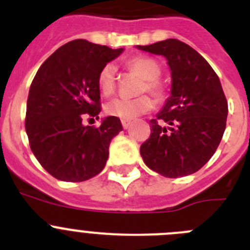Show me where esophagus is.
<instances>
[{
  "instance_id": "obj_1",
  "label": "esophagus",
  "mask_w": 250,
  "mask_h": 250,
  "mask_svg": "<svg viewBox=\"0 0 250 250\" xmlns=\"http://www.w3.org/2000/svg\"><path fill=\"white\" fill-rule=\"evenodd\" d=\"M121 124H123V127H124V129H129L130 125H131V121H129V120H123V121H121Z\"/></svg>"
}]
</instances>
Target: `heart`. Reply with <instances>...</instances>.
Returning a JSON list of instances; mask_svg holds the SVG:
<instances>
[{"instance_id":"heart-1","label":"heart","mask_w":250,"mask_h":250,"mask_svg":"<svg viewBox=\"0 0 250 250\" xmlns=\"http://www.w3.org/2000/svg\"><path fill=\"white\" fill-rule=\"evenodd\" d=\"M127 67L143 77L145 83L141 85L140 91H150L152 95L160 98L163 95V87L158 79L161 74L160 66L155 60L150 57H134L127 61ZM98 85L101 94L111 95L116 87V66L114 63H106L99 72ZM154 106L151 99L147 95H143L135 99L116 98L107 101L104 110L109 116L121 120H132L139 115L150 111Z\"/></svg>"}]
</instances>
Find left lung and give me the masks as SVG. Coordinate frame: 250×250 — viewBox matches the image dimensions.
<instances>
[{
    "label": "left lung",
    "mask_w": 250,
    "mask_h": 250,
    "mask_svg": "<svg viewBox=\"0 0 250 250\" xmlns=\"http://www.w3.org/2000/svg\"><path fill=\"white\" fill-rule=\"evenodd\" d=\"M136 48L165 57L171 72L170 96L150 120L141 158L167 178L190 175L209 161L224 134L228 103L219 77L202 55L176 39ZM158 120L169 126L161 127Z\"/></svg>",
    "instance_id": "8db88e82"
}]
</instances>
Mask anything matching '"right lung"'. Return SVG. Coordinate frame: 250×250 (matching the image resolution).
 I'll return each mask as SVG.
<instances>
[{
  "mask_svg": "<svg viewBox=\"0 0 250 250\" xmlns=\"http://www.w3.org/2000/svg\"><path fill=\"white\" fill-rule=\"evenodd\" d=\"M123 52L75 40L39 68L28 92L26 134L34 155L54 178L85 182L105 167L110 143L123 130L120 119L107 116L92 127L83 118L101 111L99 72Z\"/></svg>",
  "mask_w": 250,
  "mask_h": 250,
  "instance_id": "obj_1",
  "label": "right lung"
}]
</instances>
